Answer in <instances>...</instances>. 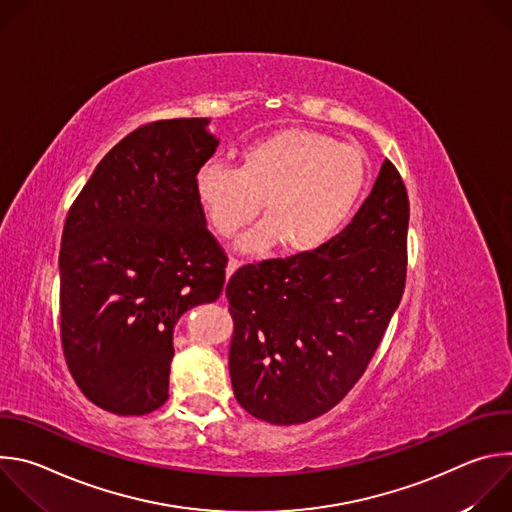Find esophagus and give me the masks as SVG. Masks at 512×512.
<instances>
[{
  "instance_id": "34e87169",
  "label": "esophagus",
  "mask_w": 512,
  "mask_h": 512,
  "mask_svg": "<svg viewBox=\"0 0 512 512\" xmlns=\"http://www.w3.org/2000/svg\"><path fill=\"white\" fill-rule=\"evenodd\" d=\"M241 263H243V261H241L239 257H231V259H229V265H227V277H231L233 271H235Z\"/></svg>"
}]
</instances>
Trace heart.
Here are the masks:
<instances>
[{
    "mask_svg": "<svg viewBox=\"0 0 512 512\" xmlns=\"http://www.w3.org/2000/svg\"><path fill=\"white\" fill-rule=\"evenodd\" d=\"M364 184L367 160L356 145L312 129H283L243 148L237 168L206 162L194 176V194L223 239L253 223L263 202L265 223L243 247L261 251L281 241L289 253H308L336 235Z\"/></svg>",
    "mask_w": 512,
    "mask_h": 512,
    "instance_id": "obj_1",
    "label": "heart"
}]
</instances>
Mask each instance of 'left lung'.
Instances as JSON below:
<instances>
[{
  "label": "left lung",
  "mask_w": 512,
  "mask_h": 512,
  "mask_svg": "<svg viewBox=\"0 0 512 512\" xmlns=\"http://www.w3.org/2000/svg\"><path fill=\"white\" fill-rule=\"evenodd\" d=\"M409 198L385 160L352 223L322 247L239 267L227 283L239 405L275 423L336 407L367 371L403 298Z\"/></svg>",
  "instance_id": "1"
}]
</instances>
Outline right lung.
I'll return each instance as SVG.
<instances>
[{"mask_svg":"<svg viewBox=\"0 0 512 512\" xmlns=\"http://www.w3.org/2000/svg\"><path fill=\"white\" fill-rule=\"evenodd\" d=\"M206 123L133 129L66 214L62 352L83 395L115 415H145L168 401L178 318L223 294L229 257L194 194V176L216 150Z\"/></svg>","mask_w":512,"mask_h":512,"instance_id":"1","label":"right lung"}]
</instances>
